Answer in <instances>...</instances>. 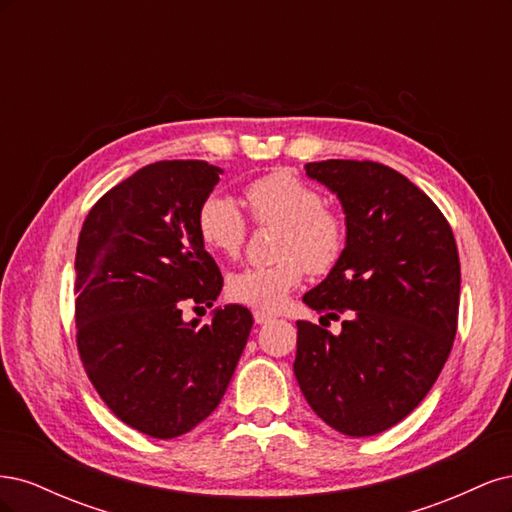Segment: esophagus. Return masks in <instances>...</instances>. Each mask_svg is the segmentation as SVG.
I'll return each instance as SVG.
<instances>
[{"label": "esophagus", "mask_w": 512, "mask_h": 512, "mask_svg": "<svg viewBox=\"0 0 512 512\" xmlns=\"http://www.w3.org/2000/svg\"><path fill=\"white\" fill-rule=\"evenodd\" d=\"M271 320H275L273 314L260 312V309H256V312H254V322H256V324H267V322H271Z\"/></svg>", "instance_id": "1"}]
</instances>
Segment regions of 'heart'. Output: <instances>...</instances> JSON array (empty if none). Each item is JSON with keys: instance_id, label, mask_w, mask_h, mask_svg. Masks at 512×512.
Listing matches in <instances>:
<instances>
[{"instance_id": "b5f03b06", "label": "heart", "mask_w": 512, "mask_h": 512, "mask_svg": "<svg viewBox=\"0 0 512 512\" xmlns=\"http://www.w3.org/2000/svg\"><path fill=\"white\" fill-rule=\"evenodd\" d=\"M245 207L258 226H277L273 256L267 267H250L228 280V297L273 312L303 280V273H329L346 247V222L324 207V198L312 185L288 170H277L245 185ZM196 228L209 252L235 258L247 237V220L235 200L211 194L198 209Z\"/></svg>"}]
</instances>
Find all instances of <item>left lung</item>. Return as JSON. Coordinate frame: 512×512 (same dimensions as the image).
<instances>
[{
	"instance_id": "8db88e82",
	"label": "left lung",
	"mask_w": 512,
	"mask_h": 512,
	"mask_svg": "<svg viewBox=\"0 0 512 512\" xmlns=\"http://www.w3.org/2000/svg\"><path fill=\"white\" fill-rule=\"evenodd\" d=\"M305 173L337 194L348 237L303 303L322 318L346 320L339 335L297 322L294 376L329 427L376 436L421 404L451 354L457 243L433 200L389 166L324 160L305 164Z\"/></svg>"
}]
</instances>
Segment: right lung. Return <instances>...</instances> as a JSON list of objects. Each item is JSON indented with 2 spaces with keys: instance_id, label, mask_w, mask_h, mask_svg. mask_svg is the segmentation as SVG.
I'll list each match as a JSON object with an SVG mask.
<instances>
[{
  "instance_id": "add662e5",
  "label": "right lung",
  "mask_w": 512,
  "mask_h": 512,
  "mask_svg": "<svg viewBox=\"0 0 512 512\" xmlns=\"http://www.w3.org/2000/svg\"><path fill=\"white\" fill-rule=\"evenodd\" d=\"M222 168L162 160L91 207L76 245V346L104 404L132 429L170 440L218 408L250 337L243 305L211 307L224 277L200 241L198 209ZM205 309V307H200Z\"/></svg>"
}]
</instances>
